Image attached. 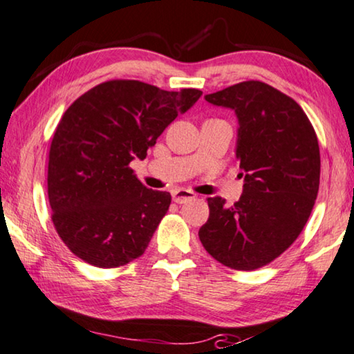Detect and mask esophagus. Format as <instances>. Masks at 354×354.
<instances>
[{"instance_id":"34e87169","label":"esophagus","mask_w":354,"mask_h":354,"mask_svg":"<svg viewBox=\"0 0 354 354\" xmlns=\"http://www.w3.org/2000/svg\"><path fill=\"white\" fill-rule=\"evenodd\" d=\"M195 198V194L191 191H186V189H176L175 192H173V202L175 203H186L189 200H194Z\"/></svg>"}]
</instances>
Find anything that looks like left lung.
<instances>
[{"label": "left lung", "mask_w": 354, "mask_h": 354, "mask_svg": "<svg viewBox=\"0 0 354 354\" xmlns=\"http://www.w3.org/2000/svg\"><path fill=\"white\" fill-rule=\"evenodd\" d=\"M239 118L236 160L245 179L239 202L209 197L198 230L208 254L235 270H256L288 250L305 227L319 189V146L304 109L261 81L205 95Z\"/></svg>", "instance_id": "1"}]
</instances>
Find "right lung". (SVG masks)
Masks as SVG:
<instances>
[{"mask_svg": "<svg viewBox=\"0 0 354 354\" xmlns=\"http://www.w3.org/2000/svg\"><path fill=\"white\" fill-rule=\"evenodd\" d=\"M200 95L114 79L65 111L50 143L47 195L57 234L79 259L114 268L146 251L171 195L143 186L130 162L143 160Z\"/></svg>", "mask_w": 354, "mask_h": 354, "instance_id": "add662e5", "label": "right lung"}]
</instances>
